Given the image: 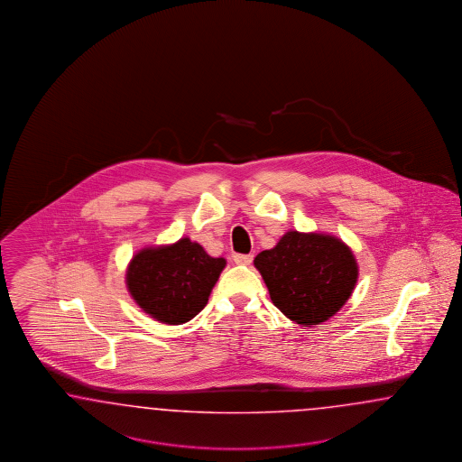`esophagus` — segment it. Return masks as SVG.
Wrapping results in <instances>:
<instances>
[{"label":"esophagus","mask_w":462,"mask_h":462,"mask_svg":"<svg viewBox=\"0 0 462 462\" xmlns=\"http://www.w3.org/2000/svg\"><path fill=\"white\" fill-rule=\"evenodd\" d=\"M254 259L252 254H236L234 255V263L236 264H242V266H249Z\"/></svg>","instance_id":"esophagus-1"}]
</instances>
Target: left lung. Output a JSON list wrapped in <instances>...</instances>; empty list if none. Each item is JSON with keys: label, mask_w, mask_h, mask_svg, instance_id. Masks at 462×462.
Returning <instances> with one entry per match:
<instances>
[{"label": "left lung", "mask_w": 462, "mask_h": 462, "mask_svg": "<svg viewBox=\"0 0 462 462\" xmlns=\"http://www.w3.org/2000/svg\"><path fill=\"white\" fill-rule=\"evenodd\" d=\"M254 266L274 307L293 322L311 327L334 317L357 282V263L340 238L291 230L276 247L257 254Z\"/></svg>", "instance_id": "8db88e82"}]
</instances>
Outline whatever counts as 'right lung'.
I'll return each instance as SVG.
<instances>
[{
    "instance_id": "add662e5",
    "label": "right lung",
    "mask_w": 462,
    "mask_h": 462,
    "mask_svg": "<svg viewBox=\"0 0 462 462\" xmlns=\"http://www.w3.org/2000/svg\"><path fill=\"white\" fill-rule=\"evenodd\" d=\"M225 264L224 257H211L199 244L184 237L172 245L135 254L126 269V288L152 319L180 325L207 307Z\"/></svg>"
}]
</instances>
